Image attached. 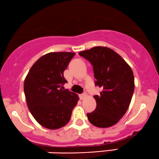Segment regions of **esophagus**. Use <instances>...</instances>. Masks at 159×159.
Instances as JSON below:
<instances>
[{
  "label": "esophagus",
  "mask_w": 159,
  "mask_h": 159,
  "mask_svg": "<svg viewBox=\"0 0 159 159\" xmlns=\"http://www.w3.org/2000/svg\"><path fill=\"white\" fill-rule=\"evenodd\" d=\"M86 97H87V93H84L80 95V98H81V99H84V98H86Z\"/></svg>",
  "instance_id": "obj_1"
}]
</instances>
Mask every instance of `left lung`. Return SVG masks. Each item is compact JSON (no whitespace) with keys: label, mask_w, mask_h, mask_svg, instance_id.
Wrapping results in <instances>:
<instances>
[{"label":"left lung","mask_w":159,"mask_h":159,"mask_svg":"<svg viewBox=\"0 0 159 159\" xmlns=\"http://www.w3.org/2000/svg\"><path fill=\"white\" fill-rule=\"evenodd\" d=\"M79 55L92 64L95 84L102 88L93 97L96 109L87 114L89 121L98 128L113 126L130 106L134 90L133 71L121 56L106 47H94Z\"/></svg>","instance_id":"8db88e82"}]
</instances>
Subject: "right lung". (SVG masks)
<instances>
[{
    "instance_id": "obj_1",
    "label": "right lung",
    "mask_w": 159,
    "mask_h": 159,
    "mask_svg": "<svg viewBox=\"0 0 159 159\" xmlns=\"http://www.w3.org/2000/svg\"><path fill=\"white\" fill-rule=\"evenodd\" d=\"M71 52H52L34 63L25 77L24 92L29 111L41 126L56 130L69 121L71 111L78 103L76 93L64 90L67 82L63 75Z\"/></svg>"
}]
</instances>
